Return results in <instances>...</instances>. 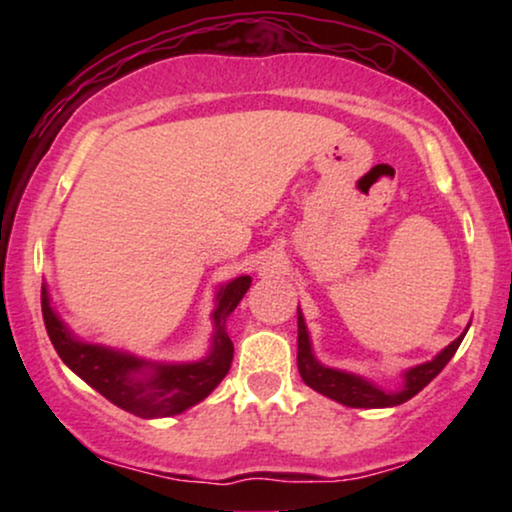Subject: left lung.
<instances>
[{"mask_svg": "<svg viewBox=\"0 0 512 512\" xmlns=\"http://www.w3.org/2000/svg\"><path fill=\"white\" fill-rule=\"evenodd\" d=\"M464 335L466 333H461L457 340L450 342V345H447L438 356H433L431 361L419 363V366L405 370V382L401 391H384L377 387V384L363 380L359 375L321 366L312 354L310 333H307L303 312H300L298 307V373L303 377L307 387L333 398V401L347 405V408H394V405H401L405 401H410L415 394H419V391H422L426 384L450 363L454 352H457L461 345V340H464Z\"/></svg>", "mask_w": 512, "mask_h": 512, "instance_id": "8db88e82", "label": "left lung"}]
</instances>
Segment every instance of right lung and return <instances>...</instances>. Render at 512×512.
Wrapping results in <instances>:
<instances>
[{"instance_id": "right-lung-1", "label": "right lung", "mask_w": 512, "mask_h": 512, "mask_svg": "<svg viewBox=\"0 0 512 512\" xmlns=\"http://www.w3.org/2000/svg\"><path fill=\"white\" fill-rule=\"evenodd\" d=\"M251 277L242 275L221 284L212 312V349L193 363H153L135 354L76 338L51 307L46 284L41 286V312L55 352L83 382L125 412L142 419L179 415L205 401L228 375L233 363V340L226 333V319L249 291Z\"/></svg>"}]
</instances>
